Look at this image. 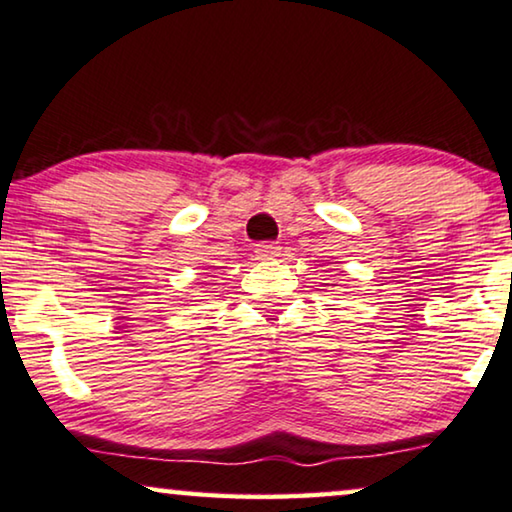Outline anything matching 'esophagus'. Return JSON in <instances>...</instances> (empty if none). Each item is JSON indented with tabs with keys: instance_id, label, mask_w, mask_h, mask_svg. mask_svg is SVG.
Instances as JSON below:
<instances>
[{
	"instance_id": "34e87169",
	"label": "esophagus",
	"mask_w": 512,
	"mask_h": 512,
	"mask_svg": "<svg viewBox=\"0 0 512 512\" xmlns=\"http://www.w3.org/2000/svg\"><path fill=\"white\" fill-rule=\"evenodd\" d=\"M255 257L262 259V262L276 259V257H280V246H278V243H271V241L257 243V246H255Z\"/></svg>"
}]
</instances>
